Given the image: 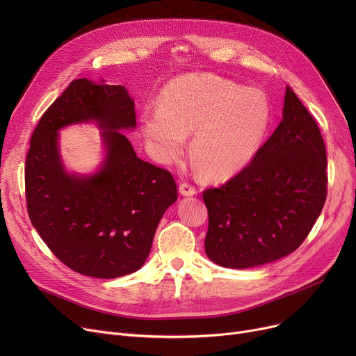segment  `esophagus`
<instances>
[{
    "label": "esophagus",
    "mask_w": 356,
    "mask_h": 356,
    "mask_svg": "<svg viewBox=\"0 0 356 356\" xmlns=\"http://www.w3.org/2000/svg\"><path fill=\"white\" fill-rule=\"evenodd\" d=\"M179 191L183 196H193L197 193V189L189 181H181L179 186Z\"/></svg>",
    "instance_id": "esophagus-1"
}]
</instances>
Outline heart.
<instances>
[{
    "label": "heart",
    "instance_id": "1",
    "mask_svg": "<svg viewBox=\"0 0 356 356\" xmlns=\"http://www.w3.org/2000/svg\"><path fill=\"white\" fill-rule=\"evenodd\" d=\"M143 131L157 160L177 161L193 133L192 159L208 179H228L255 156L270 124L263 92L213 74H188L163 93L160 109L141 118Z\"/></svg>",
    "mask_w": 356,
    "mask_h": 356
}]
</instances>
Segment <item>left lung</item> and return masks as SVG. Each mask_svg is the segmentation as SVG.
<instances>
[{
    "instance_id": "1",
    "label": "left lung",
    "mask_w": 356,
    "mask_h": 356,
    "mask_svg": "<svg viewBox=\"0 0 356 356\" xmlns=\"http://www.w3.org/2000/svg\"><path fill=\"white\" fill-rule=\"evenodd\" d=\"M326 167L321 129L287 86L273 136L238 175L203 191L208 257L222 267L248 268L296 251L323 209Z\"/></svg>"
}]
</instances>
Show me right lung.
<instances>
[{"label": "right lung", "instance_id": "add662e5", "mask_svg": "<svg viewBox=\"0 0 356 356\" xmlns=\"http://www.w3.org/2000/svg\"><path fill=\"white\" fill-rule=\"evenodd\" d=\"M95 119L107 159L89 178L69 177L57 129ZM136 127L134 101L121 85L74 79L42 115L26 157V202L33 227L62 263L83 275L117 278L141 268L177 184L165 168L137 157L118 129Z\"/></svg>", "mask_w": 356, "mask_h": 356}]
</instances>
